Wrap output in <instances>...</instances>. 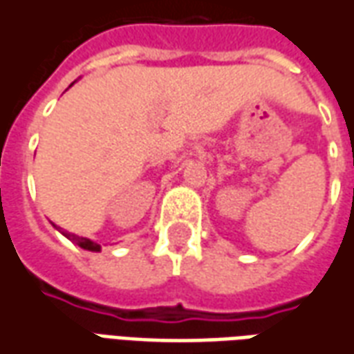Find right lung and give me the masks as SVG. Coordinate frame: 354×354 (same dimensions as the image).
Listing matches in <instances>:
<instances>
[{"label": "right lung", "mask_w": 354, "mask_h": 354, "mask_svg": "<svg viewBox=\"0 0 354 354\" xmlns=\"http://www.w3.org/2000/svg\"><path fill=\"white\" fill-rule=\"evenodd\" d=\"M71 241H74L76 245H80L82 249H86V251H100L101 245L100 243H95V241H91V239H88V237H82V236H74V234H65Z\"/></svg>", "instance_id": "1"}]
</instances>
